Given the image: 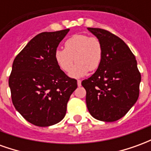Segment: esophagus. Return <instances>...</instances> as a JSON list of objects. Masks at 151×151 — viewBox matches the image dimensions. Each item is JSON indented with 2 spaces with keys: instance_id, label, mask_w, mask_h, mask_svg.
<instances>
[{
  "instance_id": "1",
  "label": "esophagus",
  "mask_w": 151,
  "mask_h": 151,
  "mask_svg": "<svg viewBox=\"0 0 151 151\" xmlns=\"http://www.w3.org/2000/svg\"><path fill=\"white\" fill-rule=\"evenodd\" d=\"M81 85H82V81L81 80H78V86H80Z\"/></svg>"
}]
</instances>
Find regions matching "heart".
Segmentation results:
<instances>
[{
    "label": "heart",
    "instance_id": "1",
    "mask_svg": "<svg viewBox=\"0 0 151 151\" xmlns=\"http://www.w3.org/2000/svg\"><path fill=\"white\" fill-rule=\"evenodd\" d=\"M104 48L101 41L95 36L77 34L65 42V49H57L54 52L56 65L63 72H69L75 61L76 65L70 76L79 78L88 71L98 69L103 59ZM75 60H73V59Z\"/></svg>",
    "mask_w": 151,
    "mask_h": 151
}]
</instances>
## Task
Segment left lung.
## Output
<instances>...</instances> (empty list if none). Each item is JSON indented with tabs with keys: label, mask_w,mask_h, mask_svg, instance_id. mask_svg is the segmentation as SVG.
Here are the masks:
<instances>
[{
	"label": "left lung",
	"mask_w": 151,
	"mask_h": 151,
	"mask_svg": "<svg viewBox=\"0 0 151 151\" xmlns=\"http://www.w3.org/2000/svg\"><path fill=\"white\" fill-rule=\"evenodd\" d=\"M87 29L101 41L104 53L96 72L82 82L86 106L96 120L116 121L137 100L141 73L135 56L120 38L100 28Z\"/></svg>",
	"instance_id": "8db88e82"
}]
</instances>
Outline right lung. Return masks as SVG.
<instances>
[{
  "instance_id": "obj_1",
  "label": "right lung",
  "mask_w": 151,
  "mask_h": 151,
  "mask_svg": "<svg viewBox=\"0 0 151 151\" xmlns=\"http://www.w3.org/2000/svg\"><path fill=\"white\" fill-rule=\"evenodd\" d=\"M69 29L42 32L15 57L9 86L13 104L28 122L47 127L65 117L77 80L56 65L54 52Z\"/></svg>"
}]
</instances>
